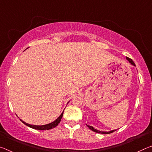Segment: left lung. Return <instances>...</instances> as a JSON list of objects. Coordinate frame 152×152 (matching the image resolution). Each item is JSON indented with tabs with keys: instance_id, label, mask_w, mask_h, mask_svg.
<instances>
[{
	"instance_id": "1",
	"label": "left lung",
	"mask_w": 152,
	"mask_h": 152,
	"mask_svg": "<svg viewBox=\"0 0 152 152\" xmlns=\"http://www.w3.org/2000/svg\"><path fill=\"white\" fill-rule=\"evenodd\" d=\"M126 59L129 60V61L130 63H131L132 65H133V66H135V64H134V63L133 62V61H132V60L131 59L129 58V57H126ZM86 126H87L88 127V128L91 130V131H93L95 132H97V133H102V134H110V133H112V132H114V131H116V130H114V131H110V132H103V131H98V130L95 129H94L93 126H89V125H87V124H86Z\"/></svg>"
}]
</instances>
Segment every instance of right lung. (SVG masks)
Masks as SVG:
<instances>
[{"mask_svg":"<svg viewBox=\"0 0 152 152\" xmlns=\"http://www.w3.org/2000/svg\"><path fill=\"white\" fill-rule=\"evenodd\" d=\"M63 114H64V112L62 113V114L60 115V116L58 118H57L56 120H55L54 122H51V123H50V124H46V125H42V126H37V125H31V124H29L28 123H26L25 122L22 121V120H21V121L24 124H26V126L30 127V128L34 129H36V130H40V131H45V130H49V129H51L53 128H55V127H56L57 125L59 124L60 121H61V120L62 118V116H63Z\"/></svg>","mask_w":152,"mask_h":152,"instance_id":"obj_1","label":"right lung"}]
</instances>
